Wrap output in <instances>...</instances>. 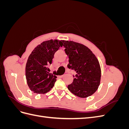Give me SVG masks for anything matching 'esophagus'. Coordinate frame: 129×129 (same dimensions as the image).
I'll return each instance as SVG.
<instances>
[{"label":"esophagus","mask_w":129,"mask_h":129,"mask_svg":"<svg viewBox=\"0 0 129 129\" xmlns=\"http://www.w3.org/2000/svg\"><path fill=\"white\" fill-rule=\"evenodd\" d=\"M64 76V74H63V75H62L60 76V77H63Z\"/></svg>","instance_id":"1"}]
</instances>
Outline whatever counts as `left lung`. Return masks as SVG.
Here are the masks:
<instances>
[{"label": "left lung", "mask_w": 129, "mask_h": 129, "mask_svg": "<svg viewBox=\"0 0 129 129\" xmlns=\"http://www.w3.org/2000/svg\"><path fill=\"white\" fill-rule=\"evenodd\" d=\"M63 43L69 57L68 68L76 72L68 89L75 95L86 98L96 92L100 84L101 70L99 60L91 50L82 44L73 41L63 40Z\"/></svg>", "instance_id": "8db88e82"}]
</instances>
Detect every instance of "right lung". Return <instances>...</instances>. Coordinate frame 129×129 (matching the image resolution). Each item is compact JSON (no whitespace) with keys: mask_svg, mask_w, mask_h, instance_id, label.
I'll return each mask as SVG.
<instances>
[{"mask_svg":"<svg viewBox=\"0 0 129 129\" xmlns=\"http://www.w3.org/2000/svg\"><path fill=\"white\" fill-rule=\"evenodd\" d=\"M63 40H49L38 45L29 55L26 64L27 83L34 93H45L54 85L56 76L48 72L55 53L63 46Z\"/></svg>","mask_w":129,"mask_h":129,"instance_id":"add662e5","label":"right lung"}]
</instances>
